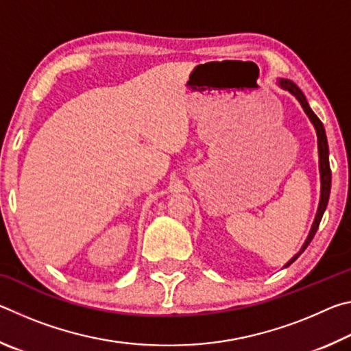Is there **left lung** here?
Masks as SVG:
<instances>
[{
    "instance_id": "left-lung-1",
    "label": "left lung",
    "mask_w": 351,
    "mask_h": 351,
    "mask_svg": "<svg viewBox=\"0 0 351 351\" xmlns=\"http://www.w3.org/2000/svg\"><path fill=\"white\" fill-rule=\"evenodd\" d=\"M277 85L282 88V90L288 91L293 94V96L299 100V104L302 105V108H304L305 114L310 119L311 123L314 125V130H316V134H317V150H319V173H320V199H319V207H317V213L316 217H314V221L311 226V230L310 234H308L306 240L304 243V246L300 247V251L297 252L293 258H291L287 265L283 266V268H288V266L295 261V258H299V255L305 251L310 245L314 234L317 232V228L320 224V219H322L324 212L326 209V204H328V198H330V190H331V170H330V161H328V142H326V134H325V128L322 125V122L319 121V117L314 114L313 110L310 108V105H308V100L305 97V94L300 91V88L295 85L294 82H291L288 79H278L277 80Z\"/></svg>"
}]
</instances>
